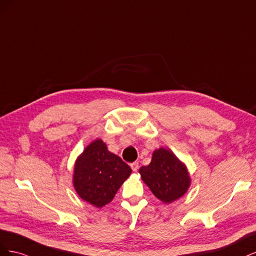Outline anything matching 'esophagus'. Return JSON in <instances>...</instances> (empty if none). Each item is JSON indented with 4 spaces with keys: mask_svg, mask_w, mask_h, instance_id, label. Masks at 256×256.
Segmentation results:
<instances>
[{
    "mask_svg": "<svg viewBox=\"0 0 256 256\" xmlns=\"http://www.w3.org/2000/svg\"><path fill=\"white\" fill-rule=\"evenodd\" d=\"M130 166H131V168H132L134 172H136L138 170V166H138V162H132V164H130Z\"/></svg>",
    "mask_w": 256,
    "mask_h": 256,
    "instance_id": "esophagus-1",
    "label": "esophagus"
}]
</instances>
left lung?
<instances>
[{
  "mask_svg": "<svg viewBox=\"0 0 256 256\" xmlns=\"http://www.w3.org/2000/svg\"><path fill=\"white\" fill-rule=\"evenodd\" d=\"M138 173L154 196L164 203L182 196L190 186L187 168L166 148L154 150L150 164L143 166Z\"/></svg>",
  "mask_w": 256,
  "mask_h": 256,
  "instance_id": "8db88e82",
  "label": "left lung"
}]
</instances>
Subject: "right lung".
Returning a JSON list of instances; mask_svg holds the SVG:
<instances>
[{
    "instance_id": "1",
    "label": "right lung",
    "mask_w": 256,
    "mask_h": 256,
    "mask_svg": "<svg viewBox=\"0 0 256 256\" xmlns=\"http://www.w3.org/2000/svg\"><path fill=\"white\" fill-rule=\"evenodd\" d=\"M131 174L130 166L102 140L90 143L74 166V186L81 198L96 207L110 203Z\"/></svg>"
}]
</instances>
